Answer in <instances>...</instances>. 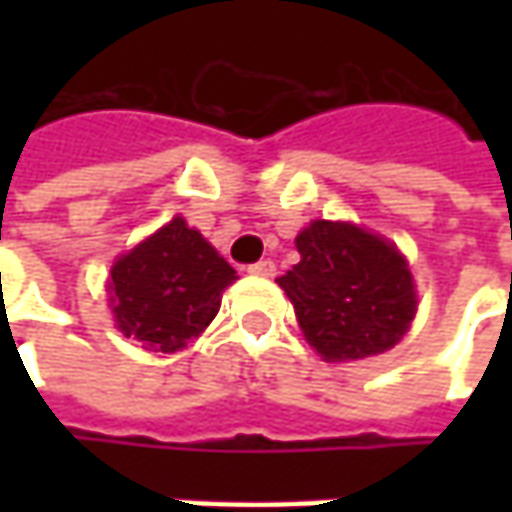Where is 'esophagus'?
<instances>
[{
  "label": "esophagus",
  "mask_w": 512,
  "mask_h": 512,
  "mask_svg": "<svg viewBox=\"0 0 512 512\" xmlns=\"http://www.w3.org/2000/svg\"><path fill=\"white\" fill-rule=\"evenodd\" d=\"M247 273H253V276H276V265L270 259H262V262L247 267Z\"/></svg>",
  "instance_id": "34e87169"
}]
</instances>
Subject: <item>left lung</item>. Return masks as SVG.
Masks as SVG:
<instances>
[{
    "label": "left lung",
    "instance_id": "left-lung-1",
    "mask_svg": "<svg viewBox=\"0 0 512 512\" xmlns=\"http://www.w3.org/2000/svg\"><path fill=\"white\" fill-rule=\"evenodd\" d=\"M296 250L302 262L276 282L325 362L379 356L407 333L416 285L396 245L364 227L316 219L296 236Z\"/></svg>",
    "mask_w": 512,
    "mask_h": 512
}]
</instances>
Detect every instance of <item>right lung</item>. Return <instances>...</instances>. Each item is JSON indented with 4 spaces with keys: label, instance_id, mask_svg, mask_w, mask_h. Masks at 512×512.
Segmentation results:
<instances>
[{
    "label": "right lung",
    "instance_id": "1",
    "mask_svg": "<svg viewBox=\"0 0 512 512\" xmlns=\"http://www.w3.org/2000/svg\"><path fill=\"white\" fill-rule=\"evenodd\" d=\"M236 270L182 216L170 219L110 267L116 327L145 350L176 353L219 313Z\"/></svg>",
    "mask_w": 512,
    "mask_h": 512
}]
</instances>
